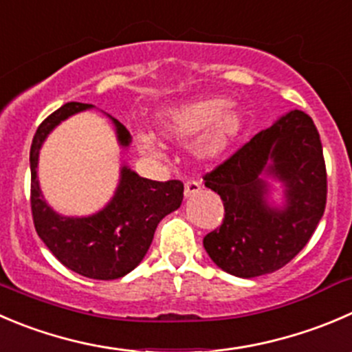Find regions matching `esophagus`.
Instances as JSON below:
<instances>
[{"label":"esophagus","mask_w":352,"mask_h":352,"mask_svg":"<svg viewBox=\"0 0 352 352\" xmlns=\"http://www.w3.org/2000/svg\"><path fill=\"white\" fill-rule=\"evenodd\" d=\"M197 192H201V182H199V180H194V179L187 180L186 186H184V196L192 197V196H196Z\"/></svg>","instance_id":"34e87169"}]
</instances>
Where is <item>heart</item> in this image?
I'll use <instances>...</instances> for the list:
<instances>
[{
    "label": "heart",
    "instance_id": "obj_1",
    "mask_svg": "<svg viewBox=\"0 0 352 352\" xmlns=\"http://www.w3.org/2000/svg\"><path fill=\"white\" fill-rule=\"evenodd\" d=\"M228 107L230 101L225 98L197 100L163 111L156 125L163 138L170 141H187L204 130L196 146L197 155L203 158H217L242 129V115ZM134 142L142 155L153 158L162 156V144L151 132H135Z\"/></svg>",
    "mask_w": 352,
    "mask_h": 352
}]
</instances>
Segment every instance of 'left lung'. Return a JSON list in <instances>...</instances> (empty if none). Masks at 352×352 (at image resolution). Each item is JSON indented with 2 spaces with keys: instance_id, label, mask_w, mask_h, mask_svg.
I'll list each match as a JSON object with an SVG mask.
<instances>
[{
  "instance_id": "8db88e82",
  "label": "left lung",
  "mask_w": 352,
  "mask_h": 352,
  "mask_svg": "<svg viewBox=\"0 0 352 352\" xmlns=\"http://www.w3.org/2000/svg\"><path fill=\"white\" fill-rule=\"evenodd\" d=\"M267 176L285 186L284 207L267 201ZM204 186L225 208L220 227L203 239L214 265L241 278L285 267L308 244L327 204L325 160L311 117L285 113L206 173Z\"/></svg>"
}]
</instances>
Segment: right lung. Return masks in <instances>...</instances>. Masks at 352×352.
<instances>
[{
  "label": "right lung",
  "instance_id": "add662e5",
  "mask_svg": "<svg viewBox=\"0 0 352 352\" xmlns=\"http://www.w3.org/2000/svg\"><path fill=\"white\" fill-rule=\"evenodd\" d=\"M91 108L93 104L72 101L51 113L36 131L30 146V208L37 235L61 265L82 277L115 280L142 261L160 221L182 204L184 184L144 179L124 165L115 196L103 210L80 218L56 213L44 201L37 180L41 146L58 124ZM111 122L118 144L127 148L129 131L115 118Z\"/></svg>",
  "mask_w": 352,
  "mask_h": 352
}]
</instances>
